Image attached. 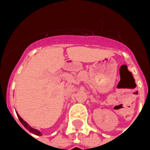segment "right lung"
Instances as JSON below:
<instances>
[{"label": "right lung", "mask_w": 150, "mask_h": 150, "mask_svg": "<svg viewBox=\"0 0 150 150\" xmlns=\"http://www.w3.org/2000/svg\"><path fill=\"white\" fill-rule=\"evenodd\" d=\"M17 115H18V119H19V120L21 121V123L23 125V126H24L25 129H27L29 132H30L31 133H33V134H34V135H37V136H42V132H40L39 130H38V129H34V128H32L30 125H29V124H28L27 122H25L24 120L21 118V116H19V114H18V112H17Z\"/></svg>", "instance_id": "right-lung-1"}]
</instances>
